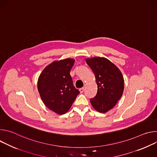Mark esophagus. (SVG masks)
<instances>
[{
  "label": "esophagus",
  "instance_id": "1",
  "mask_svg": "<svg viewBox=\"0 0 157 157\" xmlns=\"http://www.w3.org/2000/svg\"><path fill=\"white\" fill-rule=\"evenodd\" d=\"M79 91H80V92L82 94V93H83V92H84V88L83 87H82V88H80V89H79Z\"/></svg>",
  "mask_w": 157,
  "mask_h": 157
}]
</instances>
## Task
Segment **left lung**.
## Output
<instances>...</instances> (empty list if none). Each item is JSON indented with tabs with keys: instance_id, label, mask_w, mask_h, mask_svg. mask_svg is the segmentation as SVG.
<instances>
[{
	"instance_id": "1",
	"label": "left lung",
	"mask_w": 157,
	"mask_h": 157,
	"mask_svg": "<svg viewBox=\"0 0 157 157\" xmlns=\"http://www.w3.org/2000/svg\"><path fill=\"white\" fill-rule=\"evenodd\" d=\"M85 61L95 74L97 93L90 99L92 107L98 112L106 113L116 105L123 94L124 79L119 68L105 57H95Z\"/></svg>"
}]
</instances>
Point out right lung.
I'll return each mask as SVG.
<instances>
[{
	"instance_id": "add662e5",
	"label": "right lung",
	"mask_w": 157,
	"mask_h": 157,
	"mask_svg": "<svg viewBox=\"0 0 157 157\" xmlns=\"http://www.w3.org/2000/svg\"><path fill=\"white\" fill-rule=\"evenodd\" d=\"M74 62L75 59L70 58L54 61L38 78L37 89L45 105L59 115L68 111L80 93L70 75Z\"/></svg>"
}]
</instances>
